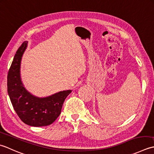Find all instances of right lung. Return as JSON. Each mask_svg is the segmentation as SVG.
Wrapping results in <instances>:
<instances>
[{
    "label": "right lung",
    "instance_id": "add662e5",
    "mask_svg": "<svg viewBox=\"0 0 154 154\" xmlns=\"http://www.w3.org/2000/svg\"><path fill=\"white\" fill-rule=\"evenodd\" d=\"M27 44L25 41L18 48L9 68L8 94L16 113L24 124L34 127L46 126L59 116L64 100L72 90L62 91L42 98L34 96L26 90L20 80V66Z\"/></svg>",
    "mask_w": 154,
    "mask_h": 154
}]
</instances>
